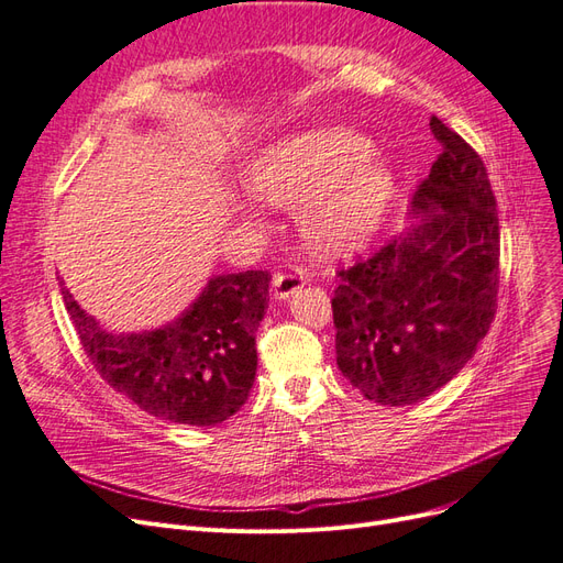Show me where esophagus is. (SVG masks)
I'll return each mask as SVG.
<instances>
[{
    "label": "esophagus",
    "instance_id": "34e87169",
    "mask_svg": "<svg viewBox=\"0 0 563 563\" xmlns=\"http://www.w3.org/2000/svg\"><path fill=\"white\" fill-rule=\"evenodd\" d=\"M302 284H305V277H302V272L298 267L286 269V272H277L275 279H272V286H275V296L279 300L291 298Z\"/></svg>",
    "mask_w": 563,
    "mask_h": 563
}]
</instances>
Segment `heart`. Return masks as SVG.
Listing matches in <instances>:
<instances>
[{"label": "heart", "mask_w": 563, "mask_h": 563, "mask_svg": "<svg viewBox=\"0 0 563 563\" xmlns=\"http://www.w3.org/2000/svg\"><path fill=\"white\" fill-rule=\"evenodd\" d=\"M371 141L347 129H310L272 143L249 172L251 190L279 207H300L305 242L321 255L360 251L395 195Z\"/></svg>", "instance_id": "heart-1"}]
</instances>
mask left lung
<instances>
[{
  "mask_svg": "<svg viewBox=\"0 0 563 563\" xmlns=\"http://www.w3.org/2000/svg\"><path fill=\"white\" fill-rule=\"evenodd\" d=\"M441 155L413 195L420 223L338 269L335 362L371 401L416 404L453 380L496 319L500 228L482 157L441 119Z\"/></svg>",
  "mask_w": 563,
  "mask_h": 563,
  "instance_id": "8db88e82",
  "label": "left lung"
}]
</instances>
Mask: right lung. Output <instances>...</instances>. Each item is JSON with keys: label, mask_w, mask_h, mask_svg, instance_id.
Returning a JSON list of instances; mask_svg holds the SVG:
<instances>
[{"label": "right lung", "mask_w": 563, "mask_h": 563, "mask_svg": "<svg viewBox=\"0 0 563 563\" xmlns=\"http://www.w3.org/2000/svg\"><path fill=\"white\" fill-rule=\"evenodd\" d=\"M269 279L265 269L211 277L178 319L131 335L100 329L63 282L60 294L84 352L110 387L159 420L213 428L249 399Z\"/></svg>", "instance_id": "obj_1"}]
</instances>
